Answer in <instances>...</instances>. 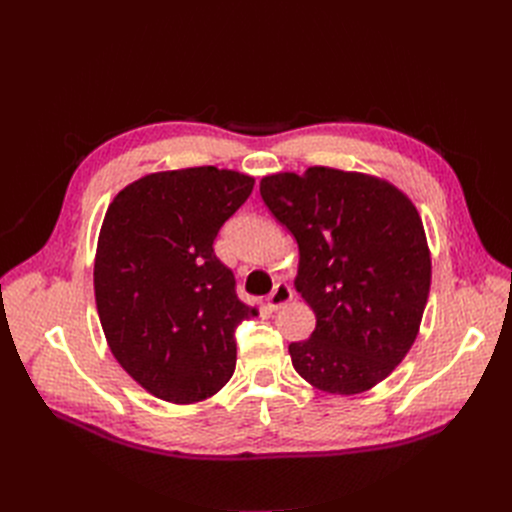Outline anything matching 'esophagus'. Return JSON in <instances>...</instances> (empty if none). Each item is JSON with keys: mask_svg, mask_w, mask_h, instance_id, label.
<instances>
[{"mask_svg": "<svg viewBox=\"0 0 512 512\" xmlns=\"http://www.w3.org/2000/svg\"><path fill=\"white\" fill-rule=\"evenodd\" d=\"M292 299V288L288 284H277L273 288V292L267 297V305L271 312H275V309H280L282 305H286L288 301Z\"/></svg>", "mask_w": 512, "mask_h": 512, "instance_id": "esophagus-1", "label": "esophagus"}]
</instances>
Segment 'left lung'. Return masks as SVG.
Wrapping results in <instances>:
<instances>
[{
  "mask_svg": "<svg viewBox=\"0 0 512 512\" xmlns=\"http://www.w3.org/2000/svg\"><path fill=\"white\" fill-rule=\"evenodd\" d=\"M260 196L297 239L294 288L316 314L309 339L288 346L316 389L356 395L404 361L431 286L423 220L393 183L309 166L262 177Z\"/></svg>",
  "mask_w": 512,
  "mask_h": 512,
  "instance_id": "obj_1",
  "label": "left lung"
}]
</instances>
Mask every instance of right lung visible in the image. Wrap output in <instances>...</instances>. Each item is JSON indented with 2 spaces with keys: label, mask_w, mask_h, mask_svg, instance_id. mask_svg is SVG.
Instances as JSON below:
<instances>
[{
  "label": "right lung",
  "mask_w": 512,
  "mask_h": 512,
  "mask_svg": "<svg viewBox=\"0 0 512 512\" xmlns=\"http://www.w3.org/2000/svg\"><path fill=\"white\" fill-rule=\"evenodd\" d=\"M254 177L194 166L151 173L108 205L94 290L106 344L145 391L170 404L218 393L237 365L235 329L256 309L213 252Z\"/></svg>",
  "instance_id": "add662e5"
}]
</instances>
